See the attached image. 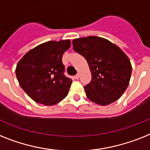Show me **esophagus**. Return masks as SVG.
I'll use <instances>...</instances> for the list:
<instances>
[{
    "instance_id": "obj_1",
    "label": "esophagus",
    "mask_w": 150,
    "mask_h": 150,
    "mask_svg": "<svg viewBox=\"0 0 150 150\" xmlns=\"http://www.w3.org/2000/svg\"><path fill=\"white\" fill-rule=\"evenodd\" d=\"M79 77H80V75H79V74H76V76H74V78H75L76 80H78V79H79Z\"/></svg>"
}]
</instances>
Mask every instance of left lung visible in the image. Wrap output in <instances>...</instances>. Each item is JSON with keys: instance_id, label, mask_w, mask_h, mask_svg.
<instances>
[{"instance_id": "left-lung-1", "label": "left lung", "mask_w": 150, "mask_h": 150, "mask_svg": "<svg viewBox=\"0 0 150 150\" xmlns=\"http://www.w3.org/2000/svg\"><path fill=\"white\" fill-rule=\"evenodd\" d=\"M74 50L83 57L92 79L84 86L90 100L106 106L117 101L129 83L132 65L118 46L105 38L89 36L74 39Z\"/></svg>"}]
</instances>
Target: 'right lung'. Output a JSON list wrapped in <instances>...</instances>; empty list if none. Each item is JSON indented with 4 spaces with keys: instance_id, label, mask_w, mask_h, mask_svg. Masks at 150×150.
Returning <instances> with one entry per match:
<instances>
[{
    "instance_id": "obj_1",
    "label": "right lung",
    "mask_w": 150,
    "mask_h": 150,
    "mask_svg": "<svg viewBox=\"0 0 150 150\" xmlns=\"http://www.w3.org/2000/svg\"><path fill=\"white\" fill-rule=\"evenodd\" d=\"M70 45L69 39L45 42L27 52L18 61L17 80L35 102L52 106L67 96L72 80L64 76L62 57Z\"/></svg>"
}]
</instances>
